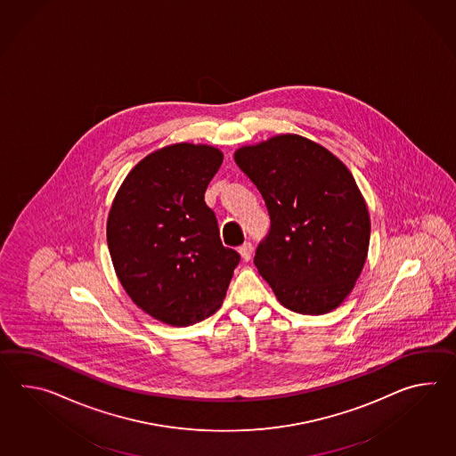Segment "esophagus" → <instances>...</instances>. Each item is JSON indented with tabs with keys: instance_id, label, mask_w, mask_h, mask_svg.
Returning <instances> with one entry per match:
<instances>
[{
	"instance_id": "esophagus-1",
	"label": "esophagus",
	"mask_w": 456,
	"mask_h": 456,
	"mask_svg": "<svg viewBox=\"0 0 456 456\" xmlns=\"http://www.w3.org/2000/svg\"><path fill=\"white\" fill-rule=\"evenodd\" d=\"M239 252L242 255L243 260L245 262H248L250 258H252L253 253V245L250 242H245L243 245H240V248H239Z\"/></svg>"
}]
</instances>
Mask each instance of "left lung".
<instances>
[{"label":"left lung","instance_id":"obj_1","mask_svg":"<svg viewBox=\"0 0 456 456\" xmlns=\"http://www.w3.org/2000/svg\"><path fill=\"white\" fill-rule=\"evenodd\" d=\"M270 214L253 264L278 301L325 314L354 289L370 245V214L354 175L335 155L284 134L235 152Z\"/></svg>","mask_w":456,"mask_h":456}]
</instances>
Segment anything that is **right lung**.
Instances as JSON below:
<instances>
[{
  "mask_svg": "<svg viewBox=\"0 0 456 456\" xmlns=\"http://www.w3.org/2000/svg\"><path fill=\"white\" fill-rule=\"evenodd\" d=\"M223 163L209 145L175 143L137 163L108 217L126 293L165 324H196L223 304L240 255L224 247L204 192Z\"/></svg>",
  "mask_w": 456,
  "mask_h": 456,
  "instance_id": "obj_1",
  "label": "right lung"
}]
</instances>
